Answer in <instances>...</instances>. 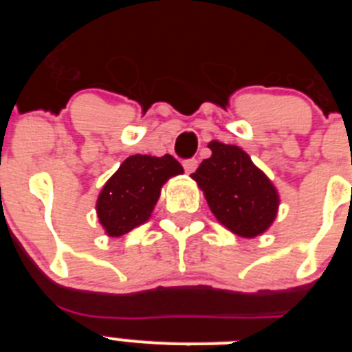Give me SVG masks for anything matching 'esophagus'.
Wrapping results in <instances>:
<instances>
[{
    "label": "esophagus",
    "instance_id": "esophagus-1",
    "mask_svg": "<svg viewBox=\"0 0 352 352\" xmlns=\"http://www.w3.org/2000/svg\"><path fill=\"white\" fill-rule=\"evenodd\" d=\"M183 167H185V170L188 174L194 173V170L197 169V160H195V158H190V160H185V162H183Z\"/></svg>",
    "mask_w": 352,
    "mask_h": 352
}]
</instances>
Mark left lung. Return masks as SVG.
<instances>
[{
    "label": "left lung",
    "mask_w": 352,
    "mask_h": 352,
    "mask_svg": "<svg viewBox=\"0 0 352 352\" xmlns=\"http://www.w3.org/2000/svg\"><path fill=\"white\" fill-rule=\"evenodd\" d=\"M211 157L203 160L192 179L203 190L211 213L241 238H256L275 222L280 195L272 179L234 144L211 141Z\"/></svg>",
    "instance_id": "1"
}]
</instances>
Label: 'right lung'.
Returning a JSON list of instances; mask_svg holds the SVG:
<instances>
[{"instance_id": "add662e5", "label": "right lung", "mask_w": 352, "mask_h": 352, "mask_svg": "<svg viewBox=\"0 0 352 352\" xmlns=\"http://www.w3.org/2000/svg\"><path fill=\"white\" fill-rule=\"evenodd\" d=\"M183 167L170 155H132L105 182L96 199V217L105 234L120 238L148 222L162 186Z\"/></svg>"}]
</instances>
